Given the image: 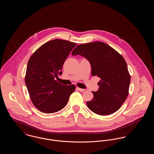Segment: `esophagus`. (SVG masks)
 Returning <instances> with one entry per match:
<instances>
[{
    "mask_svg": "<svg viewBox=\"0 0 154 154\" xmlns=\"http://www.w3.org/2000/svg\"><path fill=\"white\" fill-rule=\"evenodd\" d=\"M76 89H77V91H80L81 92H84V91H85V89H82V88H79V87H77Z\"/></svg>",
    "mask_w": 154,
    "mask_h": 154,
    "instance_id": "obj_1",
    "label": "esophagus"
}]
</instances>
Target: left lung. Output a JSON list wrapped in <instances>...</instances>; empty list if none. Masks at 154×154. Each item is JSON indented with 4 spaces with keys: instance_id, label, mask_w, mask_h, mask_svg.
Segmentation results:
<instances>
[{
    "instance_id": "8db88e82",
    "label": "left lung",
    "mask_w": 154,
    "mask_h": 154,
    "mask_svg": "<svg viewBox=\"0 0 154 154\" xmlns=\"http://www.w3.org/2000/svg\"><path fill=\"white\" fill-rule=\"evenodd\" d=\"M72 55H80L90 62L91 74L100 78L94 98L87 102L95 114L110 115L120 109L129 93L131 76L124 58L108 44L95 42L77 45Z\"/></svg>"
}]
</instances>
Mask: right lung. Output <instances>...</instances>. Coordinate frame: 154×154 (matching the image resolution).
Instances as JSON below:
<instances>
[{
    "instance_id": "1",
    "label": "right lung",
    "mask_w": 154,
    "mask_h": 154,
    "mask_svg": "<svg viewBox=\"0 0 154 154\" xmlns=\"http://www.w3.org/2000/svg\"><path fill=\"white\" fill-rule=\"evenodd\" d=\"M76 43L55 39L40 47L30 57L25 75V84L33 105L44 113H54L66 106L75 89L55 80Z\"/></svg>"
}]
</instances>
